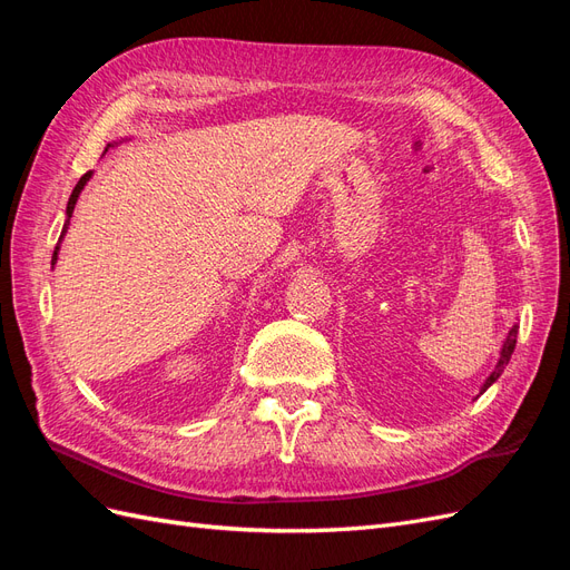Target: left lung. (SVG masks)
<instances>
[{
    "instance_id": "1",
    "label": "left lung",
    "mask_w": 570,
    "mask_h": 570,
    "mask_svg": "<svg viewBox=\"0 0 570 570\" xmlns=\"http://www.w3.org/2000/svg\"><path fill=\"white\" fill-rule=\"evenodd\" d=\"M515 337H519V325H513L511 331H509V335H507V340H504V344H502V354H499V361H497V366H494V371L490 373V377L485 383H482V387H480V394L485 392L499 375L504 373V368H507V364H509V358H511V354H513V350H515Z\"/></svg>"
}]
</instances>
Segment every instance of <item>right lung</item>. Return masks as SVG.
Segmentation results:
<instances>
[{
	"instance_id": "1",
	"label": "right lung",
	"mask_w": 570,
	"mask_h": 570,
	"mask_svg": "<svg viewBox=\"0 0 570 570\" xmlns=\"http://www.w3.org/2000/svg\"><path fill=\"white\" fill-rule=\"evenodd\" d=\"M92 178V170H88V174H85L80 180H78V185L73 187V193H71V197H68V206H66V223H63V230H61V237L66 235V230H68V223H71V216H73V209H76V202H78V197H80V193H82V187L88 185V180ZM61 237H59V243H61ZM59 243H57V249H55V256H51V268H55V264H57V254H59Z\"/></svg>"
}]
</instances>
